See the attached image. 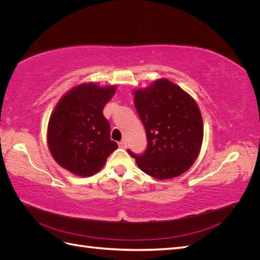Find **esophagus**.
Segmentation results:
<instances>
[{
    "label": "esophagus",
    "instance_id": "34e87169",
    "mask_svg": "<svg viewBox=\"0 0 260 260\" xmlns=\"http://www.w3.org/2000/svg\"><path fill=\"white\" fill-rule=\"evenodd\" d=\"M118 145H119V147H121V148H125V147H127V141L122 140V141H120L119 144H118Z\"/></svg>",
    "mask_w": 260,
    "mask_h": 260
}]
</instances>
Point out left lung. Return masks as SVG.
<instances>
[{
  "label": "left lung",
  "mask_w": 260,
  "mask_h": 260,
  "mask_svg": "<svg viewBox=\"0 0 260 260\" xmlns=\"http://www.w3.org/2000/svg\"><path fill=\"white\" fill-rule=\"evenodd\" d=\"M133 95L148 142L144 154H129L155 179L182 175L199 157L203 143V118L195 100L165 78L135 90Z\"/></svg>",
  "instance_id": "8db88e82"
}]
</instances>
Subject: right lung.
Here are the masks:
<instances>
[{
  "label": "right lung",
  "mask_w": 260,
  "mask_h": 260,
  "mask_svg": "<svg viewBox=\"0 0 260 260\" xmlns=\"http://www.w3.org/2000/svg\"><path fill=\"white\" fill-rule=\"evenodd\" d=\"M116 85L80 83L61 96L48 124L49 149L60 167L79 177L99 172L118 147L103 108Z\"/></svg>",
  "instance_id": "1"
}]
</instances>
